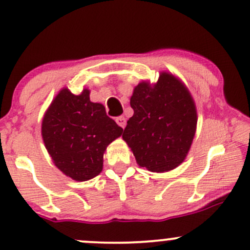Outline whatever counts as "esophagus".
<instances>
[{"label": "esophagus", "mask_w": 250, "mask_h": 250, "mask_svg": "<svg viewBox=\"0 0 250 250\" xmlns=\"http://www.w3.org/2000/svg\"><path fill=\"white\" fill-rule=\"evenodd\" d=\"M115 121H116L117 125H119L120 127H122V128H125V125H127V120H125V116H119V117H116Z\"/></svg>", "instance_id": "34e87169"}]
</instances>
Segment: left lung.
<instances>
[{
	"label": "left lung",
	"mask_w": 250,
	"mask_h": 250,
	"mask_svg": "<svg viewBox=\"0 0 250 250\" xmlns=\"http://www.w3.org/2000/svg\"><path fill=\"white\" fill-rule=\"evenodd\" d=\"M134 115L123 140L140 167L165 173L185 161L195 131L197 114L188 88L171 74H160L155 84L141 82L130 97Z\"/></svg>",
	"instance_id": "1"
}]
</instances>
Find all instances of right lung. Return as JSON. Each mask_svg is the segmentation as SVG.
Listing matches in <instances>:
<instances>
[{
  "label": "right lung",
  "instance_id": "1",
  "mask_svg": "<svg viewBox=\"0 0 250 250\" xmlns=\"http://www.w3.org/2000/svg\"><path fill=\"white\" fill-rule=\"evenodd\" d=\"M88 89L74 95L63 88L42 120V139L63 174L88 181L102 171L103 154L123 129L107 116L104 105L89 99Z\"/></svg>",
  "mask_w": 250,
  "mask_h": 250
}]
</instances>
